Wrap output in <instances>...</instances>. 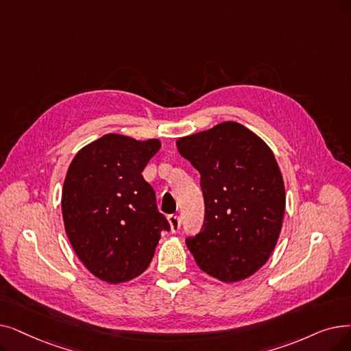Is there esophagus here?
Segmentation results:
<instances>
[{
  "label": "esophagus",
  "instance_id": "34e87169",
  "mask_svg": "<svg viewBox=\"0 0 351 351\" xmlns=\"http://www.w3.org/2000/svg\"><path fill=\"white\" fill-rule=\"evenodd\" d=\"M167 221H169L172 232H178L180 230V219L178 215H169L167 217Z\"/></svg>",
  "mask_w": 351,
  "mask_h": 351
}]
</instances>
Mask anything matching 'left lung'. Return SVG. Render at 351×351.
<instances>
[{"instance_id":"8db88e82","label":"left lung","mask_w":351,"mask_h":351,"mask_svg":"<svg viewBox=\"0 0 351 351\" xmlns=\"http://www.w3.org/2000/svg\"><path fill=\"white\" fill-rule=\"evenodd\" d=\"M201 173L205 221L186 245L204 272L237 282L260 269L277 245L285 188L268 145L237 121L176 141Z\"/></svg>"}]
</instances>
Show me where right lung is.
<instances>
[{"label":"right lung","mask_w":351,"mask_h":351,"mask_svg":"<svg viewBox=\"0 0 351 351\" xmlns=\"http://www.w3.org/2000/svg\"><path fill=\"white\" fill-rule=\"evenodd\" d=\"M158 139L136 141L109 133L71 160L62 212L66 234L83 265L101 281L126 282L149 267L167 219L154 188L143 179Z\"/></svg>","instance_id":"1"}]
</instances>
